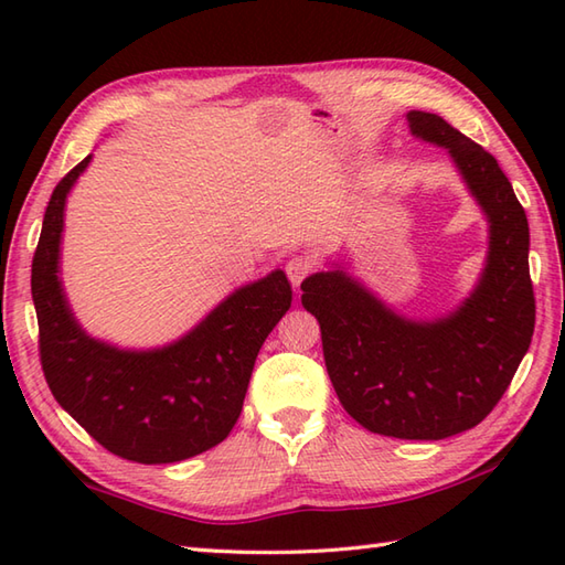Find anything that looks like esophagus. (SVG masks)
<instances>
[{"mask_svg": "<svg viewBox=\"0 0 565 565\" xmlns=\"http://www.w3.org/2000/svg\"><path fill=\"white\" fill-rule=\"evenodd\" d=\"M313 262H310L308 257H291L289 262H286V274H289V281L294 284V289L298 291L301 289V284L308 279L310 274H313Z\"/></svg>", "mask_w": 565, "mask_h": 565, "instance_id": "esophagus-1", "label": "esophagus"}]
</instances>
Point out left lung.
Here are the masks:
<instances>
[{
	"label": "left lung",
	"mask_w": 565,
	"mask_h": 565,
	"mask_svg": "<svg viewBox=\"0 0 565 565\" xmlns=\"http://www.w3.org/2000/svg\"><path fill=\"white\" fill-rule=\"evenodd\" d=\"M407 121L413 136L449 150L488 215L481 284L435 322L395 316L340 269L306 279L301 303L320 322L334 393L359 425L395 439H447L483 423L530 350V223L493 154L437 114L411 111Z\"/></svg>",
	"instance_id": "left-lung-1"
}]
</instances>
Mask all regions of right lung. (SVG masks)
Instances as JSON below:
<instances>
[{
  "label": "right lung",
  "instance_id": "1",
  "mask_svg": "<svg viewBox=\"0 0 565 565\" xmlns=\"http://www.w3.org/2000/svg\"><path fill=\"white\" fill-rule=\"evenodd\" d=\"M89 160L53 189L31 264L43 376L106 451L136 463L182 461L231 435L259 347L291 306V284L271 271L243 286L164 350L124 352L87 338L60 289L57 249L65 196Z\"/></svg>",
  "mask_w": 565,
  "mask_h": 565
}]
</instances>
